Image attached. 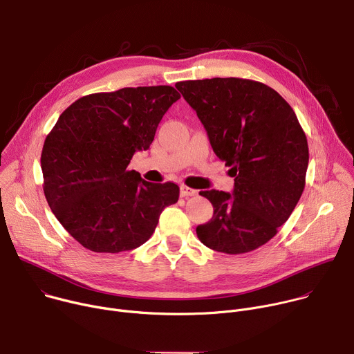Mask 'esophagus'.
Segmentation results:
<instances>
[{"label": "esophagus", "mask_w": 354, "mask_h": 354, "mask_svg": "<svg viewBox=\"0 0 354 354\" xmlns=\"http://www.w3.org/2000/svg\"><path fill=\"white\" fill-rule=\"evenodd\" d=\"M197 194V190L193 189V187H189L186 185H182L180 186V196L182 197H189V196H196Z\"/></svg>", "instance_id": "obj_1"}]
</instances>
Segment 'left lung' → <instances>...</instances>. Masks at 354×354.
<instances>
[{"instance_id":"obj_1","label":"left lung","mask_w":354,"mask_h":354,"mask_svg":"<svg viewBox=\"0 0 354 354\" xmlns=\"http://www.w3.org/2000/svg\"><path fill=\"white\" fill-rule=\"evenodd\" d=\"M203 123L216 156L231 167L234 192L205 190L214 207L196 234L207 248L241 255L269 242L306 187L308 142L294 111L270 86L245 78L175 85Z\"/></svg>"}]
</instances>
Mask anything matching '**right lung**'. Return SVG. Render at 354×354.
Returning <instances> with one entry per match:
<instances>
[{
  "label": "right lung",
  "instance_id": "right-lung-1",
  "mask_svg": "<svg viewBox=\"0 0 354 354\" xmlns=\"http://www.w3.org/2000/svg\"><path fill=\"white\" fill-rule=\"evenodd\" d=\"M180 97L169 85L122 88L77 99L41 149L43 192L60 224L84 248L119 254L156 231L179 198L172 182L151 183L127 167L149 148L157 127Z\"/></svg>",
  "mask_w": 354,
  "mask_h": 354
}]
</instances>
